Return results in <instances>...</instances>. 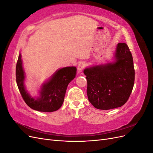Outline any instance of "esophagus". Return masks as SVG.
Here are the masks:
<instances>
[{
  "mask_svg": "<svg viewBox=\"0 0 153 153\" xmlns=\"http://www.w3.org/2000/svg\"><path fill=\"white\" fill-rule=\"evenodd\" d=\"M85 67V62L84 61H82L78 63L77 66V71L78 73H81L83 69Z\"/></svg>",
  "mask_w": 153,
  "mask_h": 153,
  "instance_id": "obj_1",
  "label": "esophagus"
}]
</instances>
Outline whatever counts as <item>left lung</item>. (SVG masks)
Segmentation results:
<instances>
[{
	"mask_svg": "<svg viewBox=\"0 0 153 153\" xmlns=\"http://www.w3.org/2000/svg\"><path fill=\"white\" fill-rule=\"evenodd\" d=\"M115 61L84 69L90 103L100 110L122 106L129 98L135 82L131 53L124 43L117 45Z\"/></svg>",
	"mask_w": 153,
	"mask_h": 153,
	"instance_id": "8db88e82",
	"label": "left lung"
}]
</instances>
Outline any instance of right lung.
<instances>
[{"mask_svg": "<svg viewBox=\"0 0 153 153\" xmlns=\"http://www.w3.org/2000/svg\"><path fill=\"white\" fill-rule=\"evenodd\" d=\"M76 75L75 67H66L59 69L48 82L43 85L39 97L35 99L32 98L25 89V76L20 53L16 63V80L22 98L30 108L39 112H52L61 108L67 87Z\"/></svg>", "mask_w": 153, "mask_h": 153, "instance_id": "obj_1", "label": "right lung"}]
</instances>
